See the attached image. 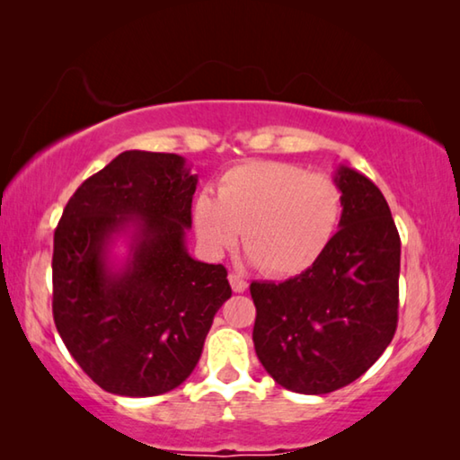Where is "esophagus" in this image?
Masks as SVG:
<instances>
[{"label": "esophagus", "instance_id": "34e87169", "mask_svg": "<svg viewBox=\"0 0 460 460\" xmlns=\"http://www.w3.org/2000/svg\"><path fill=\"white\" fill-rule=\"evenodd\" d=\"M229 284L233 288V292H237V294L247 290V282L241 276H237V274H229Z\"/></svg>", "mask_w": 460, "mask_h": 460}]
</instances>
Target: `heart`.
<instances>
[{
    "label": "heart",
    "instance_id": "heart-1",
    "mask_svg": "<svg viewBox=\"0 0 460 460\" xmlns=\"http://www.w3.org/2000/svg\"><path fill=\"white\" fill-rule=\"evenodd\" d=\"M342 189L329 174H310L288 162H247L227 170L219 199L202 192L194 202V225L211 253L235 245L263 274L286 278L314 266L337 235Z\"/></svg>",
    "mask_w": 460,
    "mask_h": 460
}]
</instances>
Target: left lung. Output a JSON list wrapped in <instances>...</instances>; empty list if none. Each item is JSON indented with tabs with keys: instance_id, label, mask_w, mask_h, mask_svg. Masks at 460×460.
<instances>
[{
	"instance_id": "left-lung-1",
	"label": "left lung",
	"mask_w": 460,
	"mask_h": 460,
	"mask_svg": "<svg viewBox=\"0 0 460 460\" xmlns=\"http://www.w3.org/2000/svg\"><path fill=\"white\" fill-rule=\"evenodd\" d=\"M337 235L314 266L286 282H252L258 359L279 385L321 395L353 384L398 326L400 235L387 200L347 166Z\"/></svg>"
}]
</instances>
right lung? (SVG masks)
<instances>
[{
	"label": "right lung",
	"instance_id": "1",
	"mask_svg": "<svg viewBox=\"0 0 460 460\" xmlns=\"http://www.w3.org/2000/svg\"><path fill=\"white\" fill-rule=\"evenodd\" d=\"M199 178L178 154L129 150L87 178L54 231L52 314L68 353L109 394L147 398L197 367L227 270L186 252ZM130 231L119 270L108 245Z\"/></svg>",
	"mask_w": 460,
	"mask_h": 460
}]
</instances>
